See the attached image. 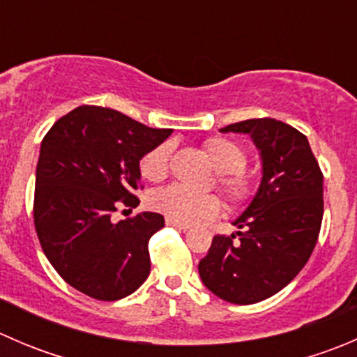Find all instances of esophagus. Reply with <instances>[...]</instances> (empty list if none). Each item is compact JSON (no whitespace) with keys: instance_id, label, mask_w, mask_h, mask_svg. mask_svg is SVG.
<instances>
[{"instance_id":"esophagus-1","label":"esophagus","mask_w":357,"mask_h":357,"mask_svg":"<svg viewBox=\"0 0 357 357\" xmlns=\"http://www.w3.org/2000/svg\"><path fill=\"white\" fill-rule=\"evenodd\" d=\"M165 225L167 226H174V228H179V229H190V225H185V222H178L174 221V219H165Z\"/></svg>"}]
</instances>
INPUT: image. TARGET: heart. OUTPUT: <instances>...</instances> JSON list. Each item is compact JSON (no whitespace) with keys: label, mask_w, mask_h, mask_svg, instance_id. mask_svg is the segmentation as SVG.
<instances>
[{"label":"heart","mask_w":357,"mask_h":357,"mask_svg":"<svg viewBox=\"0 0 357 357\" xmlns=\"http://www.w3.org/2000/svg\"><path fill=\"white\" fill-rule=\"evenodd\" d=\"M204 150L218 171L215 185L231 207H243L254 200L257 183L250 172L245 171L247 152L233 139L225 136H212L205 139ZM172 157L171 143H162L145 153L139 162L142 176L149 181H162L169 174ZM150 207L165 218L178 222L211 219L221 211V200L212 193H195L179 185L155 190L149 199Z\"/></svg>","instance_id":"1"}]
</instances>
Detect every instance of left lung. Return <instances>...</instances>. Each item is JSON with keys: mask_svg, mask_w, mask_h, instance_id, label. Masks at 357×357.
<instances>
[{"mask_svg": "<svg viewBox=\"0 0 357 357\" xmlns=\"http://www.w3.org/2000/svg\"><path fill=\"white\" fill-rule=\"evenodd\" d=\"M221 131L250 135L262 179L233 222L242 231L215 235L199 273L222 301L255 304L289 285L311 257L323 221V172L307 138L285 122L248 119Z\"/></svg>", "mask_w": 357, "mask_h": 357, "instance_id": "left-lung-1", "label": "left lung"}]
</instances>
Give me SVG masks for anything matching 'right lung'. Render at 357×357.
<instances>
[{"label":"right lung","instance_id":"add662e5","mask_svg":"<svg viewBox=\"0 0 357 357\" xmlns=\"http://www.w3.org/2000/svg\"><path fill=\"white\" fill-rule=\"evenodd\" d=\"M171 132L117 110L82 105L60 117L43 138L36 233L48 261L75 290L119 301L149 278V242L164 228V215L142 212L114 222L112 214L139 204V160Z\"/></svg>","mask_w":357,"mask_h":357}]
</instances>
